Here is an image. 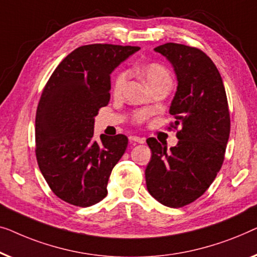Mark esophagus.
Masks as SVG:
<instances>
[{"mask_svg": "<svg viewBox=\"0 0 257 257\" xmlns=\"http://www.w3.org/2000/svg\"><path fill=\"white\" fill-rule=\"evenodd\" d=\"M129 141H130V143H140V144H143L144 142H146V140L142 139V137H139V136H130Z\"/></svg>", "mask_w": 257, "mask_h": 257, "instance_id": "obj_1", "label": "esophagus"}]
</instances>
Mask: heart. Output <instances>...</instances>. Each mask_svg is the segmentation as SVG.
I'll return each mask as SVG.
<instances>
[{
  "instance_id": "obj_1",
  "label": "heart",
  "mask_w": 257,
  "mask_h": 257,
  "mask_svg": "<svg viewBox=\"0 0 257 257\" xmlns=\"http://www.w3.org/2000/svg\"><path fill=\"white\" fill-rule=\"evenodd\" d=\"M141 74L143 75L144 80L147 81V84L153 87L154 85L158 84V82L163 80H170V74L169 72L166 71L164 66H162L161 64L157 63H150L144 65L140 68ZM128 79V73L125 71H121L116 74V77L114 78L113 81V91L115 94H118L122 92L123 89L125 82H127Z\"/></svg>"
}]
</instances>
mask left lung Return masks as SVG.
<instances>
[{
  "label": "left lung",
  "mask_w": 257,
  "mask_h": 257,
  "mask_svg": "<svg viewBox=\"0 0 257 257\" xmlns=\"http://www.w3.org/2000/svg\"><path fill=\"white\" fill-rule=\"evenodd\" d=\"M154 50L175 70L178 86L170 114L180 130L170 149L154 137L147 140L153 153L147 189L161 204L183 207L202 196L221 169L230 132L228 103L218 68L201 50L176 43Z\"/></svg>",
  "instance_id": "8db88e82"
}]
</instances>
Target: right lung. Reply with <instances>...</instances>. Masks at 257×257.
<instances>
[{
  "instance_id": "obj_1",
  "label": "right lung",
  "mask_w": 257,
  "mask_h": 257,
  "mask_svg": "<svg viewBox=\"0 0 257 257\" xmlns=\"http://www.w3.org/2000/svg\"><path fill=\"white\" fill-rule=\"evenodd\" d=\"M139 46L91 44L75 49L49 79L36 113V157L50 189L88 207L107 196L111 170L128 146L124 135L94 140V121L110 100V74Z\"/></svg>"
}]
</instances>
